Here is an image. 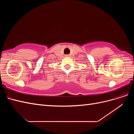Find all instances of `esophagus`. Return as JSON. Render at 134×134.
<instances>
[{
	"instance_id": "1",
	"label": "esophagus",
	"mask_w": 134,
	"mask_h": 134,
	"mask_svg": "<svg viewBox=\"0 0 134 134\" xmlns=\"http://www.w3.org/2000/svg\"><path fill=\"white\" fill-rule=\"evenodd\" d=\"M69 55H65V56H69Z\"/></svg>"
}]
</instances>
